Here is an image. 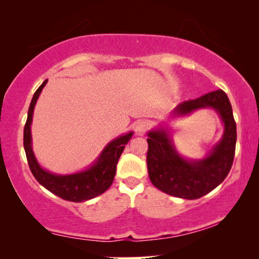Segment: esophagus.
Segmentation results:
<instances>
[{"label":"esophagus","mask_w":259,"mask_h":259,"mask_svg":"<svg viewBox=\"0 0 259 259\" xmlns=\"http://www.w3.org/2000/svg\"><path fill=\"white\" fill-rule=\"evenodd\" d=\"M148 126H150V123H148V121L145 120H142V121H138L137 124L135 126V133L137 136H143L144 134L146 133V130L148 129Z\"/></svg>","instance_id":"esophagus-1"}]
</instances>
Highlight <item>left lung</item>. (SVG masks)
Returning <instances> with one entry per match:
<instances>
[{
  "label": "left lung",
  "instance_id": "8db88e82",
  "mask_svg": "<svg viewBox=\"0 0 259 259\" xmlns=\"http://www.w3.org/2000/svg\"><path fill=\"white\" fill-rule=\"evenodd\" d=\"M202 108H212L224 125L222 139L203 159L188 160L179 154L168 128L161 125L147 134L148 176L156 188L176 198L195 200L208 194L223 183L233 163L236 124L224 91L216 90L179 104L170 115L176 119Z\"/></svg>",
  "mask_w": 259,
  "mask_h": 259
}]
</instances>
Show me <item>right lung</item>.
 <instances>
[{
	"label": "right lung",
	"instance_id": "obj_1",
	"mask_svg": "<svg viewBox=\"0 0 259 259\" xmlns=\"http://www.w3.org/2000/svg\"><path fill=\"white\" fill-rule=\"evenodd\" d=\"M47 82L48 80L43 82L40 88L35 91L24 128V148L30 171L43 187L61 199L72 201V202H83V201L94 199L103 194L112 185L116 172L117 161L134 133L130 131L109 142L100 153L97 160L82 171L69 175H57L48 171L42 168L35 157L32 147V133H30L35 104Z\"/></svg>",
	"mask_w": 259,
	"mask_h": 259
}]
</instances>
